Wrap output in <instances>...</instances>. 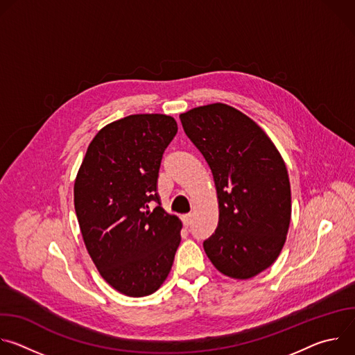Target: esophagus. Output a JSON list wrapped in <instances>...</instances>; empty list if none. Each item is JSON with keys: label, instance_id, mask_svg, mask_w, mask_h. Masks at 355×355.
I'll return each mask as SVG.
<instances>
[{"label": "esophagus", "instance_id": "34e87169", "mask_svg": "<svg viewBox=\"0 0 355 355\" xmlns=\"http://www.w3.org/2000/svg\"><path fill=\"white\" fill-rule=\"evenodd\" d=\"M182 223H184V226H189L191 223H192V215L191 214H188V215H185V216H182Z\"/></svg>", "mask_w": 355, "mask_h": 355}]
</instances>
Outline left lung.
<instances>
[{
  "label": "left lung",
  "mask_w": 355,
  "mask_h": 355,
  "mask_svg": "<svg viewBox=\"0 0 355 355\" xmlns=\"http://www.w3.org/2000/svg\"><path fill=\"white\" fill-rule=\"evenodd\" d=\"M184 132L207 160L215 181L219 222L204 241L215 268L250 279L271 267L291 222L285 162L268 135L239 110L216 103L180 115Z\"/></svg>",
  "instance_id": "1"
}]
</instances>
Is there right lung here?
I'll list each match as a JSON object with an SVG mask.
<instances>
[{"label":"right lung","instance_id":"obj_1","mask_svg":"<svg viewBox=\"0 0 355 355\" xmlns=\"http://www.w3.org/2000/svg\"><path fill=\"white\" fill-rule=\"evenodd\" d=\"M178 130L173 116L137 114L114 121L91 143L74 181V209L88 254L114 289L141 297L168 277L181 220L159 202L157 177Z\"/></svg>","mask_w":355,"mask_h":355}]
</instances>
